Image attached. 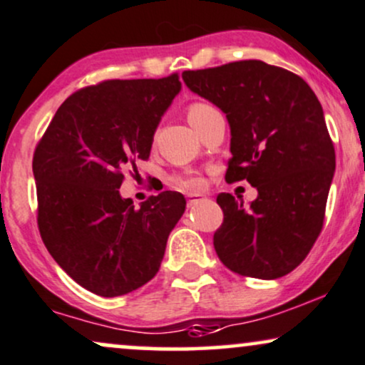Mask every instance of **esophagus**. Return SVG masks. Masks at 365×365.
<instances>
[{
  "mask_svg": "<svg viewBox=\"0 0 365 365\" xmlns=\"http://www.w3.org/2000/svg\"><path fill=\"white\" fill-rule=\"evenodd\" d=\"M205 199V197L204 195H188V199H187V205H188V207H194V205H197V204H199V202H202V200H204Z\"/></svg>",
  "mask_w": 365,
  "mask_h": 365,
  "instance_id": "34e87169",
  "label": "esophagus"
}]
</instances>
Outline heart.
<instances>
[{"label":"heart","instance_id":"b5f03b06","mask_svg":"<svg viewBox=\"0 0 365 365\" xmlns=\"http://www.w3.org/2000/svg\"><path fill=\"white\" fill-rule=\"evenodd\" d=\"M209 110H212V107L207 103H200V102L192 103L187 110L188 120H190V124H192V122H195L197 118L202 117L205 112H209ZM173 183L177 187L183 188V190H188V192H197L202 188V180L199 177H195V175H180V177L173 178Z\"/></svg>","mask_w":365,"mask_h":365}]
</instances>
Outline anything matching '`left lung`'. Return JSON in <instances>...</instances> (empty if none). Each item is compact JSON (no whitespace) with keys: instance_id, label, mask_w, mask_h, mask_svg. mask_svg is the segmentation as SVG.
I'll use <instances>...</instances> for the list:
<instances>
[{"instance_id":"8db88e82","label":"left lung","mask_w":365,"mask_h":365,"mask_svg":"<svg viewBox=\"0 0 365 365\" xmlns=\"http://www.w3.org/2000/svg\"><path fill=\"white\" fill-rule=\"evenodd\" d=\"M182 78L226 113V182L247 180L258 190L247 209L231 194L217 195L225 214L214 232L219 260L245 277H284L308 257L324 221L335 148L322 103L301 76L257 59Z\"/></svg>"}]
</instances>
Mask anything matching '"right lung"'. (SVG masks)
Here are the masks:
<instances>
[{"label": "right lung", "instance_id": "obj_1", "mask_svg": "<svg viewBox=\"0 0 365 365\" xmlns=\"http://www.w3.org/2000/svg\"><path fill=\"white\" fill-rule=\"evenodd\" d=\"M182 83L107 80L74 91L34 153L37 225L57 265L96 296H124L160 270L185 197L165 190L134 207L125 166L148 160L153 135Z\"/></svg>", "mask_w": 365, "mask_h": 365}]
</instances>
